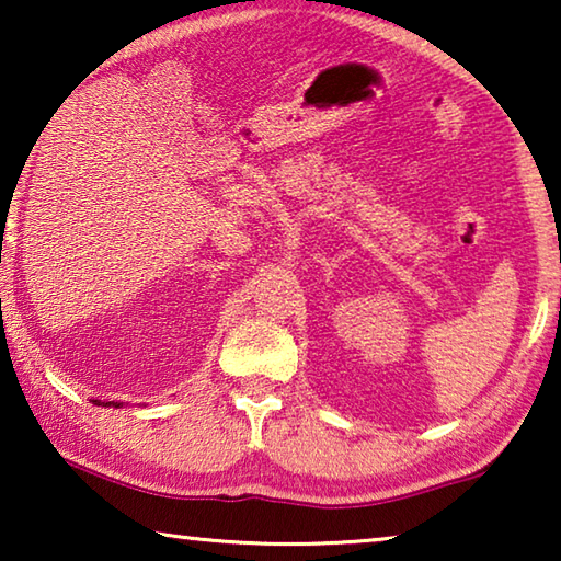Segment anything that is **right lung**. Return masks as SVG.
<instances>
[{
    "mask_svg": "<svg viewBox=\"0 0 561 561\" xmlns=\"http://www.w3.org/2000/svg\"><path fill=\"white\" fill-rule=\"evenodd\" d=\"M96 405H106V408H108V405H113V408H118L121 403H113V401H108V403H101V401H96Z\"/></svg>",
    "mask_w": 561,
    "mask_h": 561,
    "instance_id": "obj_1",
    "label": "right lung"
}]
</instances>
